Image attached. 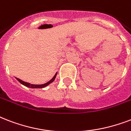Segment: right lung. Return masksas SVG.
<instances>
[{
    "label": "right lung",
    "mask_w": 131,
    "mask_h": 131,
    "mask_svg": "<svg viewBox=\"0 0 131 131\" xmlns=\"http://www.w3.org/2000/svg\"><path fill=\"white\" fill-rule=\"evenodd\" d=\"M56 75H57V73L55 74V75L53 76V78H52L50 81H49V82H47V83H45V84H41V85H37V84H30V83H28V82H24V81L19 80V79H18V78H17V80L19 82V83H20V84H21L22 85H24V86H26V87L30 88H43L46 87V86H48L49 84L52 83V82L54 81V80H55L56 77Z\"/></svg>",
    "instance_id": "right-lung-1"
}]
</instances>
